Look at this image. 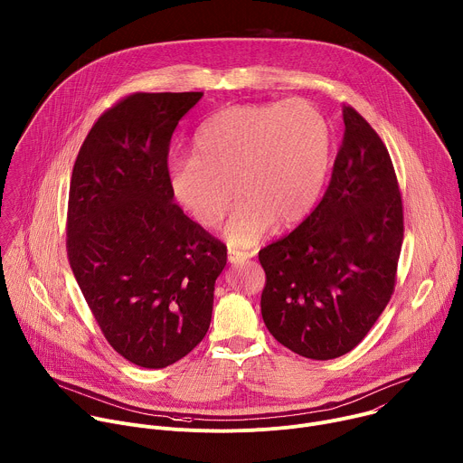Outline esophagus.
Returning <instances> with one entry per match:
<instances>
[{
    "label": "esophagus",
    "instance_id": "esophagus-1",
    "mask_svg": "<svg viewBox=\"0 0 463 463\" xmlns=\"http://www.w3.org/2000/svg\"><path fill=\"white\" fill-rule=\"evenodd\" d=\"M250 256H252V252L236 250V249H229V252H227V260H229V263H232V266H236V263H241V261L249 260Z\"/></svg>",
    "mask_w": 463,
    "mask_h": 463
}]
</instances>
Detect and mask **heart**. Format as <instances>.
Returning a JSON list of instances; mask_svg holds the SVG:
<instances>
[{"label":"heart","instance_id":"1","mask_svg":"<svg viewBox=\"0 0 463 463\" xmlns=\"http://www.w3.org/2000/svg\"><path fill=\"white\" fill-rule=\"evenodd\" d=\"M192 152L168 165L174 200L197 225L213 229L234 194L223 236L250 247L271 223L291 227L311 211L332 157V129L302 99L236 104L197 128Z\"/></svg>","mask_w":463,"mask_h":463}]
</instances>
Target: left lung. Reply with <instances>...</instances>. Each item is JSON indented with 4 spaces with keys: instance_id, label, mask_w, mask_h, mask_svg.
<instances>
[{
    "instance_id": "obj_1",
    "label": "left lung",
    "mask_w": 463,
    "mask_h": 463,
    "mask_svg": "<svg viewBox=\"0 0 463 463\" xmlns=\"http://www.w3.org/2000/svg\"><path fill=\"white\" fill-rule=\"evenodd\" d=\"M345 137L320 203L263 247L261 317L291 352L317 361L354 350L386 307L403 243V202L375 129L343 106Z\"/></svg>"
}]
</instances>
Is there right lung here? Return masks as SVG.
I'll return each mask as SVG.
<instances>
[{
	"mask_svg": "<svg viewBox=\"0 0 463 463\" xmlns=\"http://www.w3.org/2000/svg\"><path fill=\"white\" fill-rule=\"evenodd\" d=\"M203 97L134 93L90 129L68 205V258L111 348L143 368L190 354L213 318L227 247L174 203L170 139Z\"/></svg>",
	"mask_w": 463,
	"mask_h": 463,
	"instance_id": "1",
	"label": "right lung"
}]
</instances>
